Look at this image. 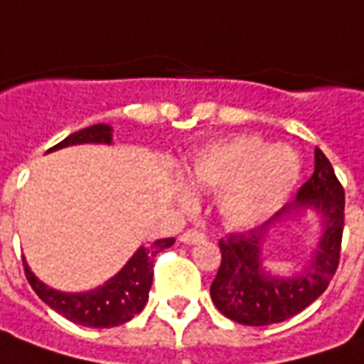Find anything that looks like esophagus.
<instances>
[{
	"instance_id": "1",
	"label": "esophagus",
	"mask_w": 364,
	"mask_h": 364,
	"mask_svg": "<svg viewBox=\"0 0 364 364\" xmlns=\"http://www.w3.org/2000/svg\"><path fill=\"white\" fill-rule=\"evenodd\" d=\"M205 238V232H200V230H185L181 236H179V240L185 244H195L200 242Z\"/></svg>"
}]
</instances>
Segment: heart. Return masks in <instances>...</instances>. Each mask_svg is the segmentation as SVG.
Instances as JSON below:
<instances>
[{"label": "heart", "mask_w": 364, "mask_h": 364, "mask_svg": "<svg viewBox=\"0 0 364 364\" xmlns=\"http://www.w3.org/2000/svg\"><path fill=\"white\" fill-rule=\"evenodd\" d=\"M299 159L260 136H238L210 146L187 167L189 187L218 193L228 225L252 226L282 207L299 179Z\"/></svg>", "instance_id": "b5f03b06"}]
</instances>
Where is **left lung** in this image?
I'll return each instance as SVG.
<instances>
[{"label": "left lung", "mask_w": 364, "mask_h": 364, "mask_svg": "<svg viewBox=\"0 0 364 364\" xmlns=\"http://www.w3.org/2000/svg\"><path fill=\"white\" fill-rule=\"evenodd\" d=\"M294 208L319 210L325 226L311 264L294 278H276L262 270L264 226L260 230L228 232L218 240L223 260L210 284V297L218 311L236 323L258 327L286 321L314 304L331 284L341 258L345 191L319 147H315L314 175L299 187L296 203L282 208L274 220Z\"/></svg>", "instance_id": "8db88e82"}]
</instances>
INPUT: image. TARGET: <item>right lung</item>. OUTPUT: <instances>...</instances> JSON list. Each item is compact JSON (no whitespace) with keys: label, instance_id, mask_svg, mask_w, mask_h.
Wrapping results in <instances>:
<instances>
[{"label":"right lung","instance_id":"obj_1","mask_svg":"<svg viewBox=\"0 0 364 364\" xmlns=\"http://www.w3.org/2000/svg\"><path fill=\"white\" fill-rule=\"evenodd\" d=\"M112 128L108 124H96L90 128L80 129L70 134L53 149L76 144H110ZM175 238H161L154 244L141 246L138 252L128 260L114 278H110L102 288H96L86 294H65L45 286L35 278L29 270L27 262L23 260L25 278L31 284L33 291L57 314L67 317L68 321L85 327H116L129 321L134 315H138L146 306L151 279H154V262L156 256L165 248H169Z\"/></svg>","mask_w":364,"mask_h":364}]
</instances>
